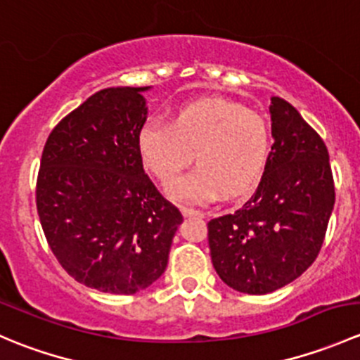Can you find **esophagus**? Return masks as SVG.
Listing matches in <instances>:
<instances>
[{"instance_id": "1", "label": "esophagus", "mask_w": 360, "mask_h": 360, "mask_svg": "<svg viewBox=\"0 0 360 360\" xmlns=\"http://www.w3.org/2000/svg\"><path fill=\"white\" fill-rule=\"evenodd\" d=\"M181 212H183V216H184V217H191V216L203 217V212H202V210H197V209H190V207H183V209H181Z\"/></svg>"}]
</instances>
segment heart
<instances>
[{
    "instance_id": "heart-1",
    "label": "heart",
    "mask_w": 360,
    "mask_h": 360,
    "mask_svg": "<svg viewBox=\"0 0 360 360\" xmlns=\"http://www.w3.org/2000/svg\"><path fill=\"white\" fill-rule=\"evenodd\" d=\"M143 165L162 183L191 153L198 167L167 184L177 203H209L248 193L259 183L271 153V129L263 115L226 99H202L177 108L169 125L148 122L137 132Z\"/></svg>"
}]
</instances>
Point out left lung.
Instances as JSON below:
<instances>
[{
	"label": "left lung",
	"mask_w": 360,
	"mask_h": 360,
	"mask_svg": "<svg viewBox=\"0 0 360 360\" xmlns=\"http://www.w3.org/2000/svg\"><path fill=\"white\" fill-rule=\"evenodd\" d=\"M270 118L274 146L256 191L233 214L207 224L217 275L245 294L296 281L317 257L335 207L321 136L281 97H271Z\"/></svg>",
	"instance_id": "8db88e82"
}]
</instances>
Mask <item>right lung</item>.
I'll use <instances>...</instances> for the list:
<instances>
[{"instance_id": "1", "label": "right lung", "mask_w": 360, "mask_h": 360, "mask_svg": "<svg viewBox=\"0 0 360 360\" xmlns=\"http://www.w3.org/2000/svg\"><path fill=\"white\" fill-rule=\"evenodd\" d=\"M150 89L96 92L52 130L41 155L36 207L46 242L75 281L101 292L136 294L158 281L183 223L137 151Z\"/></svg>"}]
</instances>
